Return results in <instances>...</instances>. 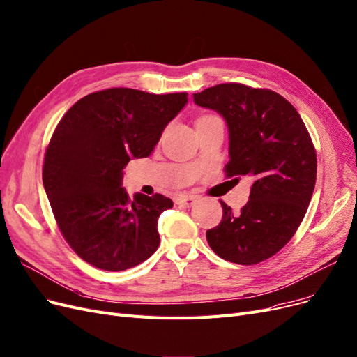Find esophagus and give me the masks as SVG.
<instances>
[{
  "label": "esophagus",
  "instance_id": "1",
  "mask_svg": "<svg viewBox=\"0 0 357 357\" xmlns=\"http://www.w3.org/2000/svg\"><path fill=\"white\" fill-rule=\"evenodd\" d=\"M195 199H197V197L192 195V194H183V195L178 197L176 203L179 206H183V207H191L195 203Z\"/></svg>",
  "mask_w": 357,
  "mask_h": 357
}]
</instances>
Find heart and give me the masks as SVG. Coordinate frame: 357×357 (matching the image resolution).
I'll use <instances>...</instances> for the list:
<instances>
[{
  "mask_svg": "<svg viewBox=\"0 0 357 357\" xmlns=\"http://www.w3.org/2000/svg\"><path fill=\"white\" fill-rule=\"evenodd\" d=\"M213 118H219V116H215V115H203L201 118H198V121H204V119H213ZM197 121V122H198Z\"/></svg>",
  "mask_w": 357,
  "mask_h": 357,
  "instance_id": "obj_1",
  "label": "heart"
}]
</instances>
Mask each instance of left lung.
Listing matches in <instances>:
<instances>
[{
    "label": "left lung",
    "instance_id": "8db88e82",
    "mask_svg": "<svg viewBox=\"0 0 357 357\" xmlns=\"http://www.w3.org/2000/svg\"><path fill=\"white\" fill-rule=\"evenodd\" d=\"M194 102L227 122L226 178L254 179L238 213L220 199L222 222L207 230V242L229 262L258 264L293 238L311 203L317 181L312 138L293 105L270 89L223 83L194 93Z\"/></svg>",
    "mask_w": 357,
    "mask_h": 357
}]
</instances>
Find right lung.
Listing matches in <instances>:
<instances>
[{"mask_svg":"<svg viewBox=\"0 0 357 357\" xmlns=\"http://www.w3.org/2000/svg\"><path fill=\"white\" fill-rule=\"evenodd\" d=\"M187 96L105 89L75 102L58 122L45 150L43 187L61 234L90 266L122 271L158 250V219L172 199H131L121 187L122 169L149 156Z\"/></svg>","mask_w":357,"mask_h":357,"instance_id":"right-lung-1","label":"right lung"}]
</instances>
